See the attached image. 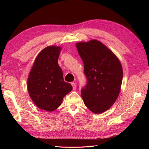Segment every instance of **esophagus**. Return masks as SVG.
Instances as JSON below:
<instances>
[{
  "mask_svg": "<svg viewBox=\"0 0 149 149\" xmlns=\"http://www.w3.org/2000/svg\"><path fill=\"white\" fill-rule=\"evenodd\" d=\"M71 85H72V86H73V90H75L76 89V83H71Z\"/></svg>",
  "mask_w": 149,
  "mask_h": 149,
  "instance_id": "34e87169",
  "label": "esophagus"
}]
</instances>
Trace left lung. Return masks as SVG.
<instances>
[{
  "mask_svg": "<svg viewBox=\"0 0 149 149\" xmlns=\"http://www.w3.org/2000/svg\"><path fill=\"white\" fill-rule=\"evenodd\" d=\"M84 63L87 84L81 89L85 106L94 114L114 104L120 91L123 71L115 54L97 40L76 44Z\"/></svg>",
  "mask_w": 149,
  "mask_h": 149,
  "instance_id": "obj_1",
  "label": "left lung"
}]
</instances>
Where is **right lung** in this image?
I'll list each match as a JSON object with an SVG mask.
<instances>
[{
  "instance_id": "right-lung-1",
  "label": "right lung",
  "mask_w": 149,
  "mask_h": 149,
  "mask_svg": "<svg viewBox=\"0 0 149 149\" xmlns=\"http://www.w3.org/2000/svg\"><path fill=\"white\" fill-rule=\"evenodd\" d=\"M61 47L48 46L39 53L30 71L27 89L35 104L52 112L59 107L63 97L73 87L64 81L63 71L58 63Z\"/></svg>"
}]
</instances>
